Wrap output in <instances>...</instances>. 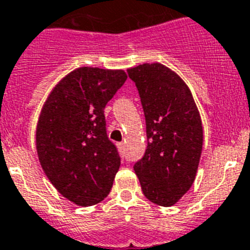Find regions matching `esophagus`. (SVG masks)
Listing matches in <instances>:
<instances>
[{
	"label": "esophagus",
	"instance_id": "34e87169",
	"mask_svg": "<svg viewBox=\"0 0 250 250\" xmlns=\"http://www.w3.org/2000/svg\"><path fill=\"white\" fill-rule=\"evenodd\" d=\"M118 148H120L121 150L125 149V143H123V142H121V143H118Z\"/></svg>",
	"mask_w": 250,
	"mask_h": 250
}]
</instances>
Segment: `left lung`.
I'll return each instance as SVG.
<instances>
[{
  "label": "left lung",
  "instance_id": "1",
  "mask_svg": "<svg viewBox=\"0 0 250 250\" xmlns=\"http://www.w3.org/2000/svg\"><path fill=\"white\" fill-rule=\"evenodd\" d=\"M139 92L147 149L134 164L142 192L162 207L174 206L192 187L203 148V125L189 87L164 64L128 68Z\"/></svg>",
  "mask_w": 250,
  "mask_h": 250
}]
</instances>
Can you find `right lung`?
<instances>
[{
	"mask_svg": "<svg viewBox=\"0 0 250 250\" xmlns=\"http://www.w3.org/2000/svg\"><path fill=\"white\" fill-rule=\"evenodd\" d=\"M123 69L80 67L49 92L36 127V149L44 174L72 203L103 201L121 159L105 133L104 107L123 86Z\"/></svg>",
	"mask_w": 250,
	"mask_h": 250,
	"instance_id": "obj_1",
	"label": "right lung"
}]
</instances>
